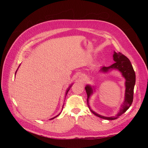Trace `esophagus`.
<instances>
[{
	"label": "esophagus",
	"mask_w": 148,
	"mask_h": 148,
	"mask_svg": "<svg viewBox=\"0 0 148 148\" xmlns=\"http://www.w3.org/2000/svg\"><path fill=\"white\" fill-rule=\"evenodd\" d=\"M79 78L81 79L82 81H84V75H81L80 76H79Z\"/></svg>",
	"instance_id": "esophagus-1"
}]
</instances>
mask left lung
<instances>
[{
	"label": "left lung",
	"instance_id": "8db88e82",
	"mask_svg": "<svg viewBox=\"0 0 148 148\" xmlns=\"http://www.w3.org/2000/svg\"><path fill=\"white\" fill-rule=\"evenodd\" d=\"M113 59L115 62L114 64L109 66H101L99 70V72L102 73H108L112 70H116L120 71V73L122 74V77L125 79V91L124 101L122 104L121 105V107L117 114L115 115L114 116H112V117H106V116H103L102 115L97 114L96 112L92 110L89 104V99L90 96L92 95L94 92H95L96 88L93 86H91L89 84H86V87H85V89H86L88 96V106L89 109L91 111V112L98 117L109 120H115L117 119L120 115L124 114L129 109V107L131 106L133 99V91L136 81L135 72L133 70V66L131 64L130 61V60L126 56H125L120 52H116L115 51H114Z\"/></svg>",
	"mask_w": 148,
	"mask_h": 148
}]
</instances>
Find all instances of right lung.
<instances>
[{"mask_svg":"<svg viewBox=\"0 0 148 148\" xmlns=\"http://www.w3.org/2000/svg\"><path fill=\"white\" fill-rule=\"evenodd\" d=\"M20 65H19V66H20ZM19 66H18V67H19ZM18 69H17V70H16V72H15V74H16V71H17V70H18ZM72 84H70V86H69V88H67V89H66V93H65V97H66V95H67V93H68V92H69V90H70V88H71V86H72ZM63 107H64V106H63ZM62 110H63V107H62ZM60 113H61V112H60ZM60 114H58V115H56V117H53V118H52V119H50V120H52V119H55V118H56V117H58V116H59V115H60Z\"/></svg>","mask_w":148,"mask_h":148,"instance_id":"add662e5","label":"right lung"}]
</instances>
